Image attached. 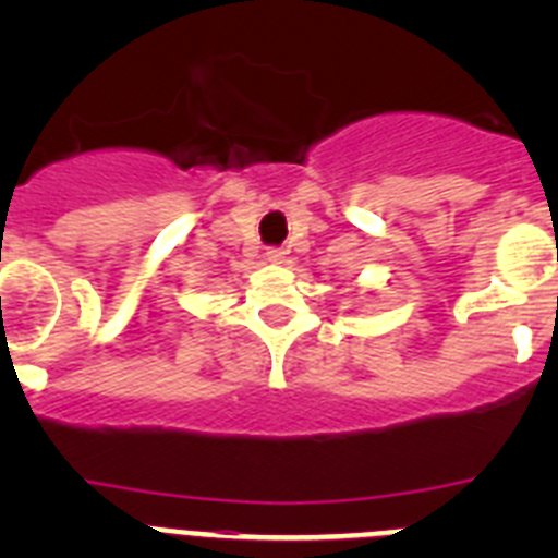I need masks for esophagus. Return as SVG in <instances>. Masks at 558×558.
<instances>
[{"mask_svg":"<svg viewBox=\"0 0 558 558\" xmlns=\"http://www.w3.org/2000/svg\"><path fill=\"white\" fill-rule=\"evenodd\" d=\"M265 259H268V263H274V265H279L284 259V251L282 248H268V251H265Z\"/></svg>","mask_w":558,"mask_h":558,"instance_id":"obj_1","label":"esophagus"}]
</instances>
